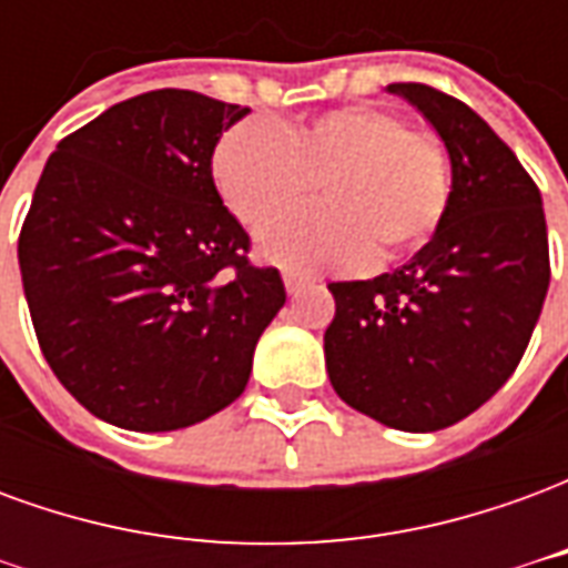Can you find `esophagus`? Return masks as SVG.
Returning a JSON list of instances; mask_svg holds the SVG:
<instances>
[{
	"label": "esophagus",
	"instance_id": "esophagus-1",
	"mask_svg": "<svg viewBox=\"0 0 568 568\" xmlns=\"http://www.w3.org/2000/svg\"><path fill=\"white\" fill-rule=\"evenodd\" d=\"M283 280H285V292H288V295H297V292H304L307 285H313V280H310V276H304V273H295V271H285Z\"/></svg>",
	"mask_w": 568,
	"mask_h": 568
}]
</instances>
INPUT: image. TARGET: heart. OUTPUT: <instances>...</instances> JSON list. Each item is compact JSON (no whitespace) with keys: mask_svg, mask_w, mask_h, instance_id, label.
<instances>
[{"mask_svg":"<svg viewBox=\"0 0 568 568\" xmlns=\"http://www.w3.org/2000/svg\"><path fill=\"white\" fill-rule=\"evenodd\" d=\"M212 179L236 219L264 227L301 206L316 179L328 203L261 234L264 258L322 271L417 248L450 200V158L438 136L374 103L328 109L273 128L240 121L212 149Z\"/></svg>","mask_w":568,"mask_h":568,"instance_id":"1","label":"heart"}]
</instances>
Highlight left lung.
<instances>
[{
	"instance_id": "1",
	"label": "left lung",
	"mask_w": 568,
	"mask_h": 568,
	"mask_svg": "<svg viewBox=\"0 0 568 568\" xmlns=\"http://www.w3.org/2000/svg\"><path fill=\"white\" fill-rule=\"evenodd\" d=\"M447 145L453 187L435 234L398 271L332 283L325 368L358 414L438 432L499 393L520 365L550 283L541 194L463 100L402 81Z\"/></svg>"
}]
</instances>
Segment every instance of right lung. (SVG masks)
Returning a JSON list of instances; mask_svg holds the SVG:
<instances>
[{
	"label": "right lung",
	"mask_w": 568,
	"mask_h": 568,
	"mask_svg": "<svg viewBox=\"0 0 568 568\" xmlns=\"http://www.w3.org/2000/svg\"><path fill=\"white\" fill-rule=\"evenodd\" d=\"M246 105L149 91L57 145L18 240L48 365L118 428L173 432L243 395L285 304L276 267L212 182V149Z\"/></svg>",
	"instance_id": "obj_1"
}]
</instances>
